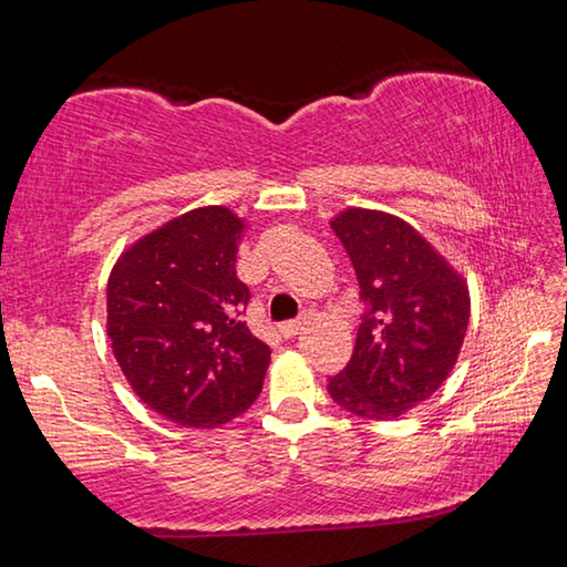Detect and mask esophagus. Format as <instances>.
<instances>
[{"mask_svg": "<svg viewBox=\"0 0 567 567\" xmlns=\"http://www.w3.org/2000/svg\"><path fill=\"white\" fill-rule=\"evenodd\" d=\"M305 330V322H300V320H295V322H282L280 328H277V332L282 334V338H295V334H300Z\"/></svg>", "mask_w": 567, "mask_h": 567, "instance_id": "1", "label": "esophagus"}]
</instances>
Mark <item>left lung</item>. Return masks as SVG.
I'll list each match as a JSON object with an SVG mask.
<instances>
[{"label": "left lung", "instance_id": "8db88e82", "mask_svg": "<svg viewBox=\"0 0 567 567\" xmlns=\"http://www.w3.org/2000/svg\"><path fill=\"white\" fill-rule=\"evenodd\" d=\"M330 227L358 275L364 312L328 392L352 415L395 420L453 372L470 322L467 282L395 215L350 207Z\"/></svg>", "mask_w": 567, "mask_h": 567}]
</instances>
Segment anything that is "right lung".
<instances>
[{
	"label": "right lung",
	"mask_w": 567,
	"mask_h": 567,
	"mask_svg": "<svg viewBox=\"0 0 567 567\" xmlns=\"http://www.w3.org/2000/svg\"><path fill=\"white\" fill-rule=\"evenodd\" d=\"M245 219L199 207L124 249L107 282V334L140 400L185 427L225 425L262 390L270 348L239 320Z\"/></svg>",
	"instance_id": "obj_1"
}]
</instances>
